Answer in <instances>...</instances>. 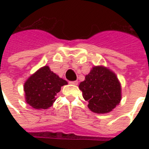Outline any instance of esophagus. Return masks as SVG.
<instances>
[{"instance_id": "esophagus-1", "label": "esophagus", "mask_w": 149, "mask_h": 149, "mask_svg": "<svg viewBox=\"0 0 149 149\" xmlns=\"http://www.w3.org/2000/svg\"><path fill=\"white\" fill-rule=\"evenodd\" d=\"M70 84H72V85H77L78 84V81L77 80H75V81H70Z\"/></svg>"}]
</instances>
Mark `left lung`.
I'll use <instances>...</instances> for the list:
<instances>
[{
	"label": "left lung",
	"instance_id": "8db88e82",
	"mask_svg": "<svg viewBox=\"0 0 149 149\" xmlns=\"http://www.w3.org/2000/svg\"><path fill=\"white\" fill-rule=\"evenodd\" d=\"M79 87L94 113H108L120 101V83L116 75L104 66H94Z\"/></svg>",
	"mask_w": 149,
	"mask_h": 149
}]
</instances>
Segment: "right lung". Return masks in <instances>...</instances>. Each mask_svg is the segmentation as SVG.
Masks as SVG:
<instances>
[{
  "label": "right lung",
  "instance_id": "obj_1",
  "mask_svg": "<svg viewBox=\"0 0 149 149\" xmlns=\"http://www.w3.org/2000/svg\"><path fill=\"white\" fill-rule=\"evenodd\" d=\"M67 82L44 66L35 72L25 82L24 91L28 104L35 109H47L56 100L61 86Z\"/></svg>",
  "mask_w": 149,
  "mask_h": 149
}]
</instances>
